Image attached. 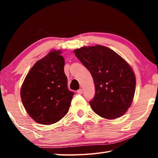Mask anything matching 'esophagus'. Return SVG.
I'll return each instance as SVG.
<instances>
[{
	"instance_id": "obj_1",
	"label": "esophagus",
	"mask_w": 158,
	"mask_h": 158,
	"mask_svg": "<svg viewBox=\"0 0 158 158\" xmlns=\"http://www.w3.org/2000/svg\"><path fill=\"white\" fill-rule=\"evenodd\" d=\"M77 94H83V90H82V89H79V90H77Z\"/></svg>"
}]
</instances>
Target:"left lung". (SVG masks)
I'll return each mask as SVG.
<instances>
[{"label":"left lung","instance_id":"left-lung-1","mask_svg":"<svg viewBox=\"0 0 158 158\" xmlns=\"http://www.w3.org/2000/svg\"><path fill=\"white\" fill-rule=\"evenodd\" d=\"M73 52L94 78L96 94L89 103L95 113L106 119L124 115L131 106L136 88L131 66L103 45L82 47Z\"/></svg>","mask_w":158,"mask_h":158}]
</instances>
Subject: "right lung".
<instances>
[{
  "mask_svg": "<svg viewBox=\"0 0 158 158\" xmlns=\"http://www.w3.org/2000/svg\"><path fill=\"white\" fill-rule=\"evenodd\" d=\"M62 51L53 49L30 69L21 88V98L30 117L52 124L66 115L74 93L68 88Z\"/></svg>",
  "mask_w": 158,
  "mask_h": 158,
  "instance_id": "right-lung-1",
  "label": "right lung"
}]
</instances>
